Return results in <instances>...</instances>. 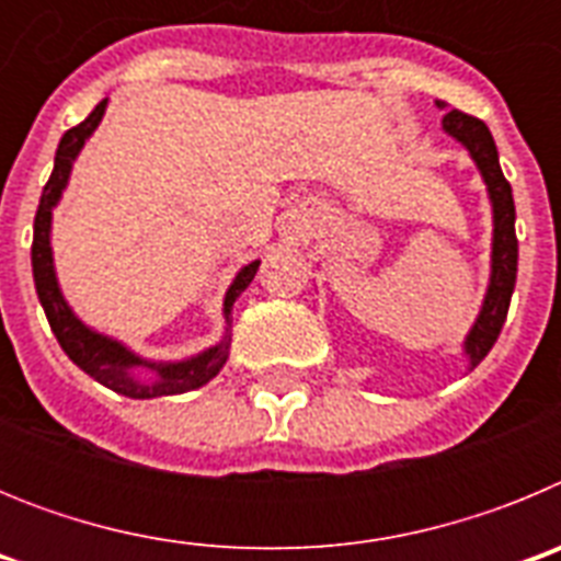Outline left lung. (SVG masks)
Listing matches in <instances>:
<instances>
[{
	"mask_svg": "<svg viewBox=\"0 0 561 561\" xmlns=\"http://www.w3.org/2000/svg\"><path fill=\"white\" fill-rule=\"evenodd\" d=\"M438 106H444V103L438 101ZM444 128L469 148L472 160L478 162L480 173H483L485 185H489V196H492L494 207L492 284H489V291H485V304L478 323L466 336V354H469L474 368L492 351L494 342H497L505 314H508V304H512L514 280H517V232H514V216L517 213H514L512 185H508V180L500 171L497 146H494L485 123L472 117V114L460 112V108H453V112L444 114Z\"/></svg>",
	"mask_w": 561,
	"mask_h": 561,
	"instance_id": "left-lung-1",
	"label": "left lung"
}]
</instances>
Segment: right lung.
I'll list each match as a JSON object with an SVG mask.
<instances>
[{"instance_id":"add662e5","label":"right lung","mask_w":561,"mask_h":561,"mask_svg":"<svg viewBox=\"0 0 561 561\" xmlns=\"http://www.w3.org/2000/svg\"><path fill=\"white\" fill-rule=\"evenodd\" d=\"M103 108L106 101H101L95 106V112L89 114L87 121L78 123V126L69 128L67 134L58 142L56 151V165L49 173L47 185L42 191V202H38L36 221H33V280H36L38 300L44 306V314H47V323L56 334L58 345L64 348V354L76 362L78 368L87 370L89 376L101 385H106L114 393H123L128 399H153V396H173V393H187V390H196L202 385L213 379L225 368L227 362V348L230 342L216 345V348L205 351V354L193 356L187 362H171V365H153V362H142L140 356H134L131 351H126L121 342L108 340V336L95 334L89 331L87 325L78 320L69 306L64 304L61 291L56 284V272H53V252H49V216H53V207H56L58 196H61L64 185H67L69 168L72 160L78 157L81 146L87 142V137L95 131V126L101 123ZM257 272V261H252L250 266L238 272V277L232 280L230 291L225 297V314L230 317L232 304L236 297L252 284V277ZM137 364H146L147 367L158 370V379L153 382H140L133 376V368Z\"/></svg>"}]
</instances>
